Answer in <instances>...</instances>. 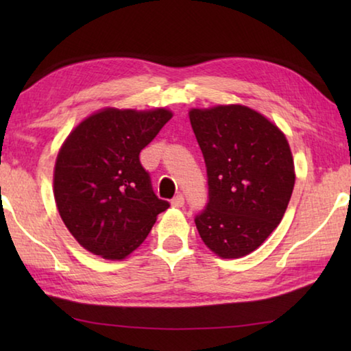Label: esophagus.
I'll return each mask as SVG.
<instances>
[{"instance_id":"1","label":"esophagus","mask_w":351,"mask_h":351,"mask_svg":"<svg viewBox=\"0 0 351 351\" xmlns=\"http://www.w3.org/2000/svg\"><path fill=\"white\" fill-rule=\"evenodd\" d=\"M171 206L176 207V209H181V207L184 206V197H182L181 193L176 195V197L171 199Z\"/></svg>"}]
</instances>
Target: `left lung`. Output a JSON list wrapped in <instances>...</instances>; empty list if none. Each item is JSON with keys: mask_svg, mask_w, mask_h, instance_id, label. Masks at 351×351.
<instances>
[{"mask_svg": "<svg viewBox=\"0 0 351 351\" xmlns=\"http://www.w3.org/2000/svg\"><path fill=\"white\" fill-rule=\"evenodd\" d=\"M203 152L209 203L195 218L204 245L221 258L254 252L287 212L295 182L287 136L246 105L189 111Z\"/></svg>", "mask_w": 351, "mask_h": 351, "instance_id": "left-lung-1", "label": "left lung"}]
</instances>
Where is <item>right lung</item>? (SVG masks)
Returning <instances> with one entry per match:
<instances>
[{
  "label": "right lung",
  "mask_w": 351,
  "mask_h": 351,
  "mask_svg": "<svg viewBox=\"0 0 351 351\" xmlns=\"http://www.w3.org/2000/svg\"><path fill=\"white\" fill-rule=\"evenodd\" d=\"M173 112L106 108L77 125L58 150L54 198L71 235L105 260H123L147 239L167 201L153 193L139 153Z\"/></svg>",
  "instance_id": "1"
}]
</instances>
